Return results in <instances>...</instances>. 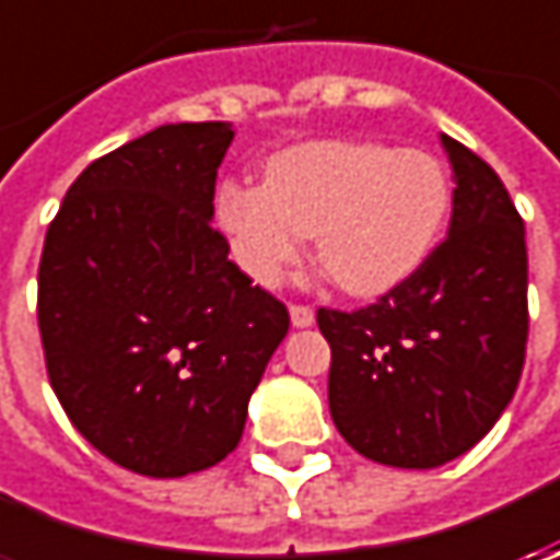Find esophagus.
Here are the masks:
<instances>
[{
  "label": "esophagus",
  "instance_id": "1",
  "mask_svg": "<svg viewBox=\"0 0 560 560\" xmlns=\"http://www.w3.org/2000/svg\"><path fill=\"white\" fill-rule=\"evenodd\" d=\"M290 320L292 327H299V330H302V327H312L314 308L312 305H302V302H299V305H290Z\"/></svg>",
  "mask_w": 560,
  "mask_h": 560
}]
</instances>
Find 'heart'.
Wrapping results in <instances>:
<instances>
[{"label":"heart","mask_w":560,"mask_h":560,"mask_svg":"<svg viewBox=\"0 0 560 560\" xmlns=\"http://www.w3.org/2000/svg\"><path fill=\"white\" fill-rule=\"evenodd\" d=\"M452 184L440 159L368 140H314L277 152L265 184L224 180L214 218L252 280L273 287L314 233L339 290L380 295L408 280L440 240Z\"/></svg>","instance_id":"obj_1"}]
</instances>
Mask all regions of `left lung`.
Listing matches in <instances>:
<instances>
[{"label": "left lung", "mask_w": 560, "mask_h": 560, "mask_svg": "<svg viewBox=\"0 0 560 560\" xmlns=\"http://www.w3.org/2000/svg\"><path fill=\"white\" fill-rule=\"evenodd\" d=\"M448 236L408 280L358 312L320 308L330 415L358 455L430 470L502 418L527 355V240L505 184L442 133Z\"/></svg>", "instance_id": "8db88e82"}]
</instances>
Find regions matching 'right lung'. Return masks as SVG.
<instances>
[{
    "mask_svg": "<svg viewBox=\"0 0 560 560\" xmlns=\"http://www.w3.org/2000/svg\"><path fill=\"white\" fill-rule=\"evenodd\" d=\"M230 142L224 120L155 127L90 164L46 230L49 383L80 436L142 477L224 462L290 330L211 226Z\"/></svg>",
    "mask_w": 560,
    "mask_h": 560,
    "instance_id": "obj_1",
    "label": "right lung"
}]
</instances>
